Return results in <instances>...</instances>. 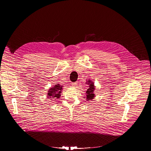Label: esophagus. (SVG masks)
<instances>
[{
  "label": "esophagus",
  "instance_id": "esophagus-1",
  "mask_svg": "<svg viewBox=\"0 0 151 151\" xmlns=\"http://www.w3.org/2000/svg\"><path fill=\"white\" fill-rule=\"evenodd\" d=\"M76 84H77V82H74V83H72V85L73 86V87H75V86H76Z\"/></svg>",
  "mask_w": 151,
  "mask_h": 151
}]
</instances>
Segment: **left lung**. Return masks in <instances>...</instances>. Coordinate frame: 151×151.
I'll use <instances>...</instances> for the list:
<instances>
[{
  "instance_id": "1",
  "label": "left lung",
  "mask_w": 151,
  "mask_h": 151,
  "mask_svg": "<svg viewBox=\"0 0 151 151\" xmlns=\"http://www.w3.org/2000/svg\"><path fill=\"white\" fill-rule=\"evenodd\" d=\"M86 84L88 85L87 90L86 91V99H87V101L91 100L96 97L94 93V91L95 90V86L94 85V82H92L90 79H88V81H87Z\"/></svg>"
}]
</instances>
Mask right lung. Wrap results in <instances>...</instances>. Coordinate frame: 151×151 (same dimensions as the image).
<instances>
[{
	"label": "right lung",
	"mask_w": 151,
	"mask_h": 151,
	"mask_svg": "<svg viewBox=\"0 0 151 151\" xmlns=\"http://www.w3.org/2000/svg\"><path fill=\"white\" fill-rule=\"evenodd\" d=\"M63 90V86L60 85L59 83H57V85H55L53 87H51L49 89V91H48L47 97L48 99H59L60 97V94L61 93V91Z\"/></svg>",
	"instance_id": "add662e5"
}]
</instances>
